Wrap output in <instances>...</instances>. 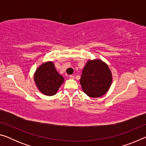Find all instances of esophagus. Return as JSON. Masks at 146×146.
I'll list each match as a JSON object with an SVG mask.
<instances>
[{
  "label": "esophagus",
  "instance_id": "obj_1",
  "mask_svg": "<svg viewBox=\"0 0 146 146\" xmlns=\"http://www.w3.org/2000/svg\"><path fill=\"white\" fill-rule=\"evenodd\" d=\"M69 78H70V79H73L74 78V76L70 75V76H69Z\"/></svg>",
  "mask_w": 146,
  "mask_h": 146
}]
</instances>
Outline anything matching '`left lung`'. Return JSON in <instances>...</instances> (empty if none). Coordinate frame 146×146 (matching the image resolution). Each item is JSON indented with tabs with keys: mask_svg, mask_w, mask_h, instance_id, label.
Segmentation results:
<instances>
[{
	"mask_svg": "<svg viewBox=\"0 0 146 146\" xmlns=\"http://www.w3.org/2000/svg\"><path fill=\"white\" fill-rule=\"evenodd\" d=\"M112 80V73L108 64L100 59H94L89 60L83 68L80 82L86 95L98 98L108 92Z\"/></svg>",
	"mask_w": 146,
	"mask_h": 146,
	"instance_id": "left-lung-1",
	"label": "left lung"
}]
</instances>
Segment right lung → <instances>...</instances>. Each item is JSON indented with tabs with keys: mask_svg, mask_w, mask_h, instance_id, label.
Instances as JSON below:
<instances>
[{
	"mask_svg": "<svg viewBox=\"0 0 146 146\" xmlns=\"http://www.w3.org/2000/svg\"><path fill=\"white\" fill-rule=\"evenodd\" d=\"M34 81L38 90L44 95L53 96L62 84L64 78L56 70L53 62L42 63L34 73Z\"/></svg>",
	"mask_w": 146,
	"mask_h": 146,
	"instance_id": "1",
	"label": "right lung"
}]
</instances>
